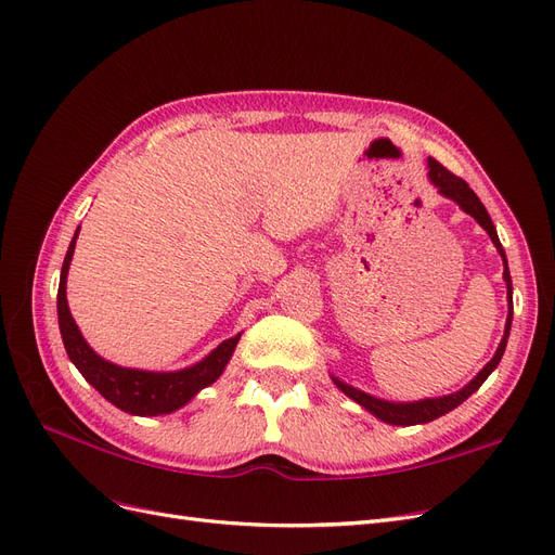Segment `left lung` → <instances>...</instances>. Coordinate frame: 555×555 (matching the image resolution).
Masks as SVG:
<instances>
[{
    "instance_id": "8db88e82",
    "label": "left lung",
    "mask_w": 555,
    "mask_h": 555,
    "mask_svg": "<svg viewBox=\"0 0 555 555\" xmlns=\"http://www.w3.org/2000/svg\"><path fill=\"white\" fill-rule=\"evenodd\" d=\"M428 177L430 182L437 186V191L449 197V201L457 203V207L469 214L472 218H476V223L490 234L492 243L496 246L501 259H503V280H505V286H507V321H505V332H503V339L494 352V358L487 362L476 378L464 385L460 391H453L449 396H439V398H424V401H414V403H391V401H383V398H375L362 389H354L350 385H346L344 380H339L337 375H332V383H335L348 398H352L354 403L362 405L366 412H371L375 418L385 421V424L389 426H416V424H428V421H435L439 418L441 414H447L451 410H455L460 403L467 401V398L487 380V375H490L501 358L505 352V346H507V337H509V325H513V280H509V271H507V259H505V250L501 246L499 241V234H496V228L492 223L490 214H487L485 205L478 201V195L469 189V184L460 180V177H455L451 170H447L441 164H437L433 157L428 159Z\"/></svg>"
}]
</instances>
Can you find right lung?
I'll return each instance as SVG.
<instances>
[{
  "label": "right lung",
  "instance_id": "1",
  "mask_svg": "<svg viewBox=\"0 0 555 555\" xmlns=\"http://www.w3.org/2000/svg\"><path fill=\"white\" fill-rule=\"evenodd\" d=\"M79 236V228L70 241V248L65 253L61 266V282L56 294V312L59 327L65 352L70 362L79 369L88 385H93L111 405L120 408L134 416H159L170 414L186 405L197 391L209 387L220 378L225 371L232 352L241 339V332L232 339L218 344L205 360L195 362L193 366L180 371H143V369H127L108 362L86 344L81 332L70 314L68 298H65V282H68V269L75 253V243Z\"/></svg>",
  "mask_w": 555,
  "mask_h": 555
}]
</instances>
